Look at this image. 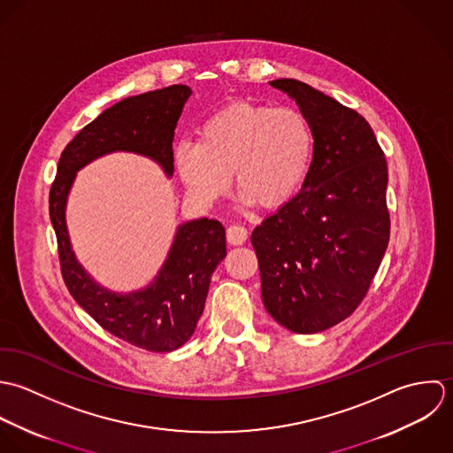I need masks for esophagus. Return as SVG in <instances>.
Returning a JSON list of instances; mask_svg holds the SVG:
<instances>
[{"label":"esophagus","mask_w":453,"mask_h":453,"mask_svg":"<svg viewBox=\"0 0 453 453\" xmlns=\"http://www.w3.org/2000/svg\"><path fill=\"white\" fill-rule=\"evenodd\" d=\"M247 238H249V231H247V227H243L240 224H234L227 229V242L231 245H243L247 242Z\"/></svg>","instance_id":"obj_1"}]
</instances>
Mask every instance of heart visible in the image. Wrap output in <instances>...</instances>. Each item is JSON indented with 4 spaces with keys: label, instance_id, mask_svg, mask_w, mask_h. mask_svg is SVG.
I'll use <instances>...</instances> for the list:
<instances>
[{
    "label": "heart",
    "instance_id": "1",
    "mask_svg": "<svg viewBox=\"0 0 453 453\" xmlns=\"http://www.w3.org/2000/svg\"><path fill=\"white\" fill-rule=\"evenodd\" d=\"M313 129L296 108L234 101L210 115L197 142H180L173 165L187 194L210 206L231 183L242 204L280 206L297 194L313 161Z\"/></svg>",
    "mask_w": 453,
    "mask_h": 453
}]
</instances>
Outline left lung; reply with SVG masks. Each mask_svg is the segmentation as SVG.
Wrapping results in <instances>:
<instances>
[{"mask_svg":"<svg viewBox=\"0 0 453 453\" xmlns=\"http://www.w3.org/2000/svg\"><path fill=\"white\" fill-rule=\"evenodd\" d=\"M308 119L315 147L301 190L254 231L261 296L297 334L326 331L361 303L390 234L387 161L367 120L311 86L278 79Z\"/></svg>","mask_w":453,"mask_h":453,"instance_id":"obj_1","label":"left lung"}]
</instances>
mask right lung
Here are the masks:
<instances>
[{
  "label": "right lung",
  "instance_id": "1",
  "mask_svg": "<svg viewBox=\"0 0 453 453\" xmlns=\"http://www.w3.org/2000/svg\"><path fill=\"white\" fill-rule=\"evenodd\" d=\"M190 94L187 86H170L124 97L106 108L63 150L49 199L70 294L103 329L150 352H173L194 334L211 274L227 254L224 226L206 217L181 222L157 274L140 288L119 292L96 281L77 259L66 206L77 173L108 154L147 157L172 179L175 127Z\"/></svg>",
  "mask_w": 453,
  "mask_h": 453
}]
</instances>
